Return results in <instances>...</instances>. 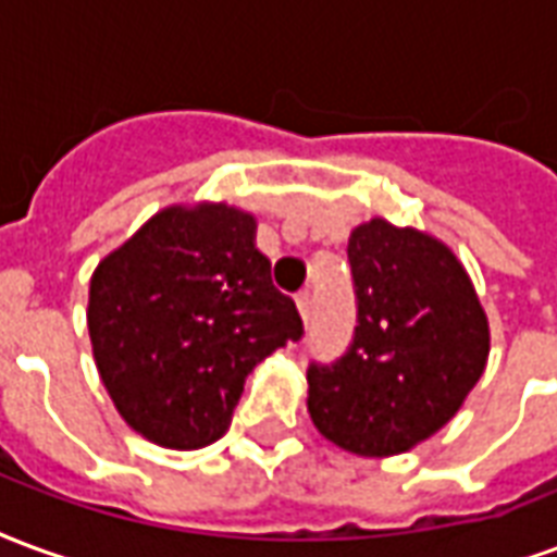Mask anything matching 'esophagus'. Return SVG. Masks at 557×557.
I'll return each mask as SVG.
<instances>
[{
    "mask_svg": "<svg viewBox=\"0 0 557 557\" xmlns=\"http://www.w3.org/2000/svg\"><path fill=\"white\" fill-rule=\"evenodd\" d=\"M296 308H299V314H302V320H311V311H314V296L308 294V290H302V294L296 296Z\"/></svg>",
    "mask_w": 557,
    "mask_h": 557,
    "instance_id": "1",
    "label": "esophagus"
}]
</instances>
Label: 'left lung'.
I'll use <instances>...</instances> for the list:
<instances>
[{
  "instance_id": "left-lung-1",
  "label": "left lung",
  "mask_w": 557,
  "mask_h": 557,
  "mask_svg": "<svg viewBox=\"0 0 557 557\" xmlns=\"http://www.w3.org/2000/svg\"><path fill=\"white\" fill-rule=\"evenodd\" d=\"M350 347L308 364V412L362 457L412 448L448 424L481 380L490 326L462 263L421 231L371 219L352 231Z\"/></svg>"
}]
</instances>
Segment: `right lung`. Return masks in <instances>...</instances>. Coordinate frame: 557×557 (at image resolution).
I'll use <instances>...</instances> for the list:
<instances>
[{
    "label": "right lung",
    "instance_id": "1",
    "mask_svg": "<svg viewBox=\"0 0 557 557\" xmlns=\"http://www.w3.org/2000/svg\"><path fill=\"white\" fill-rule=\"evenodd\" d=\"M270 270L255 219L225 205L169 207L100 261L88 332L129 428L181 450L231 428L251 368L306 332Z\"/></svg>",
    "mask_w": 557,
    "mask_h": 557
}]
</instances>
